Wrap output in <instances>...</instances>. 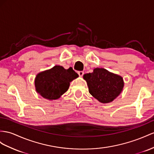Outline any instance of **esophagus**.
Returning a JSON list of instances; mask_svg holds the SVG:
<instances>
[{"label": "esophagus", "instance_id": "1", "mask_svg": "<svg viewBox=\"0 0 154 154\" xmlns=\"http://www.w3.org/2000/svg\"><path fill=\"white\" fill-rule=\"evenodd\" d=\"M78 74H79V77H82V75H84V72H79Z\"/></svg>", "mask_w": 154, "mask_h": 154}]
</instances>
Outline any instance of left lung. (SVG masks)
I'll list each match as a JSON object with an SVG mask.
<instances>
[{"label": "left lung", "mask_w": 154, "mask_h": 154, "mask_svg": "<svg viewBox=\"0 0 154 154\" xmlns=\"http://www.w3.org/2000/svg\"><path fill=\"white\" fill-rule=\"evenodd\" d=\"M89 93L102 103H109L120 95L124 86L122 76L102 68H94L92 73L85 74Z\"/></svg>", "instance_id": "8db88e82"}]
</instances>
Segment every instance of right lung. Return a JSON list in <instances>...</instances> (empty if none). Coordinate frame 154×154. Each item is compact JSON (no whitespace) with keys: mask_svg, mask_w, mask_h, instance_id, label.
<instances>
[{"mask_svg":"<svg viewBox=\"0 0 154 154\" xmlns=\"http://www.w3.org/2000/svg\"><path fill=\"white\" fill-rule=\"evenodd\" d=\"M79 77L72 68L66 69L61 66L38 73L34 79L36 91L48 100L60 98L69 87L70 82Z\"/></svg>","mask_w":154,"mask_h":154,"instance_id":"right-lung-1","label":"right lung"}]
</instances>
